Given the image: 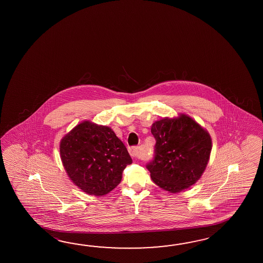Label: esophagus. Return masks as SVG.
I'll list each match as a JSON object with an SVG mask.
<instances>
[{
	"instance_id": "1",
	"label": "esophagus",
	"mask_w": 263,
	"mask_h": 263,
	"mask_svg": "<svg viewBox=\"0 0 263 263\" xmlns=\"http://www.w3.org/2000/svg\"><path fill=\"white\" fill-rule=\"evenodd\" d=\"M129 154H130V156L133 157V158H136L137 155H138V147H132V148H129Z\"/></svg>"
}]
</instances>
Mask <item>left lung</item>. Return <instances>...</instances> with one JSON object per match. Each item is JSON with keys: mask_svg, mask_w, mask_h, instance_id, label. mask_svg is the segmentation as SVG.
<instances>
[{"mask_svg": "<svg viewBox=\"0 0 263 263\" xmlns=\"http://www.w3.org/2000/svg\"><path fill=\"white\" fill-rule=\"evenodd\" d=\"M151 134L156 140L155 157L146 168L153 182L172 194L195 184L207 167L213 147L207 129L179 114L155 121Z\"/></svg>", "mask_w": 263, "mask_h": 263, "instance_id": "left-lung-1", "label": "left lung"}]
</instances>
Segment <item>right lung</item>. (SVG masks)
<instances>
[{"label":"right lung","mask_w":263,"mask_h":263,"mask_svg":"<svg viewBox=\"0 0 263 263\" xmlns=\"http://www.w3.org/2000/svg\"><path fill=\"white\" fill-rule=\"evenodd\" d=\"M60 157L69 179L89 196H105L118 186L133 162L110 127L84 120L60 141Z\"/></svg>","instance_id":"1"}]
</instances>
